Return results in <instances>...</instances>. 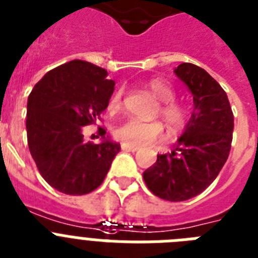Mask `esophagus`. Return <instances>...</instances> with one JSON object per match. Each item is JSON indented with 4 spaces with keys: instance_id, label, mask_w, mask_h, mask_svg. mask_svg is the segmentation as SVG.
Wrapping results in <instances>:
<instances>
[{
    "instance_id": "obj_1",
    "label": "esophagus",
    "mask_w": 258,
    "mask_h": 258,
    "mask_svg": "<svg viewBox=\"0 0 258 258\" xmlns=\"http://www.w3.org/2000/svg\"><path fill=\"white\" fill-rule=\"evenodd\" d=\"M122 149L123 151H128V152H136V151L139 149V147L131 146V144H127V143H123Z\"/></svg>"
}]
</instances>
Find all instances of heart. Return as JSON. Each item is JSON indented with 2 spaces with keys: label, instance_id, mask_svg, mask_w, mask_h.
<instances>
[{
  "label": "heart",
  "instance_id": "obj_1",
  "mask_svg": "<svg viewBox=\"0 0 258 258\" xmlns=\"http://www.w3.org/2000/svg\"><path fill=\"white\" fill-rule=\"evenodd\" d=\"M149 92L152 93L155 98L162 102L159 107L160 116L166 122L170 128L177 131L182 128L186 123V109L182 105L173 102L174 98V90L172 86L164 80L152 79L148 84ZM122 90L118 89L112 93L109 99L110 111H116L122 107ZM164 135L162 124L159 122H144L140 119L130 118L118 125L115 128V136L119 140L131 144V146H147L149 143L160 139Z\"/></svg>",
  "mask_w": 258,
  "mask_h": 258
}]
</instances>
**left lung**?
<instances>
[{
	"instance_id": "1",
	"label": "left lung",
	"mask_w": 258,
	"mask_h": 258,
	"mask_svg": "<svg viewBox=\"0 0 258 258\" xmlns=\"http://www.w3.org/2000/svg\"><path fill=\"white\" fill-rule=\"evenodd\" d=\"M174 73L191 93L194 109L174 149L157 155L143 178L159 198L181 202L209 187L226 164L233 114L226 92L205 69L182 62Z\"/></svg>"
}]
</instances>
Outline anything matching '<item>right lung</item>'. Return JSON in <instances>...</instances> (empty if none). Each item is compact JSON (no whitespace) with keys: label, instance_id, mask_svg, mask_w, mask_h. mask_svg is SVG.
Returning <instances> with one entry per match:
<instances>
[{"label":"right lung","instance_id":"obj_1","mask_svg":"<svg viewBox=\"0 0 258 258\" xmlns=\"http://www.w3.org/2000/svg\"><path fill=\"white\" fill-rule=\"evenodd\" d=\"M115 81L106 69L72 60L43 76L27 99V143L43 178L69 196H84L103 182L120 151L101 128V143H85L82 127L106 110Z\"/></svg>","mask_w":258,"mask_h":258}]
</instances>
